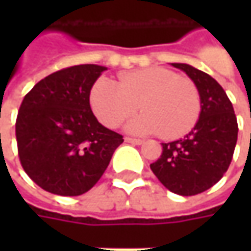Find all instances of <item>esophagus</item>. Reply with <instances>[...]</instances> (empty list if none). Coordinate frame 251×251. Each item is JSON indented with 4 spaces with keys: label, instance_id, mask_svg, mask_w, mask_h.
I'll list each match as a JSON object with an SVG mask.
<instances>
[{
    "label": "esophagus",
    "instance_id": "esophagus-1",
    "mask_svg": "<svg viewBox=\"0 0 251 251\" xmlns=\"http://www.w3.org/2000/svg\"><path fill=\"white\" fill-rule=\"evenodd\" d=\"M126 142L128 144H132V145H141L142 144V140H137V138H130V137H126Z\"/></svg>",
    "mask_w": 251,
    "mask_h": 251
}]
</instances>
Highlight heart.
<instances>
[{"instance_id":"1","label":"heart","mask_w":251,"mask_h":251,"mask_svg":"<svg viewBox=\"0 0 251 251\" xmlns=\"http://www.w3.org/2000/svg\"><path fill=\"white\" fill-rule=\"evenodd\" d=\"M127 124L132 134H158L165 140L183 137L197 124L201 98L196 83L175 71L153 67L121 74L119 83L99 78L91 91L93 113L106 127H117L138 109Z\"/></svg>"}]
</instances>
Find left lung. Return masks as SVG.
I'll return each mask as SVG.
<instances>
[{
    "label": "left lung",
    "instance_id": "obj_1",
    "mask_svg": "<svg viewBox=\"0 0 251 251\" xmlns=\"http://www.w3.org/2000/svg\"><path fill=\"white\" fill-rule=\"evenodd\" d=\"M196 83L201 98L197 124L184 138L162 144V155L151 163L160 183L178 196H196L218 183L229 168L237 141V120L224 88L188 64L173 63Z\"/></svg>",
    "mask_w": 251,
    "mask_h": 251
}]
</instances>
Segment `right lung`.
<instances>
[{
    "instance_id": "right-lung-1",
    "label": "right lung",
    "mask_w": 251,
    "mask_h": 251,
    "mask_svg": "<svg viewBox=\"0 0 251 251\" xmlns=\"http://www.w3.org/2000/svg\"><path fill=\"white\" fill-rule=\"evenodd\" d=\"M104 70L95 64L64 68L36 83L22 100L15 124L19 160L49 193L74 197L89 191L124 141L92 113L91 89Z\"/></svg>"
}]
</instances>
